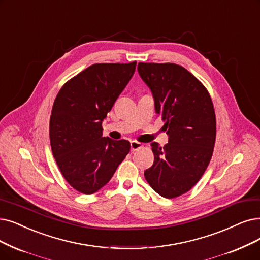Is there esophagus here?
I'll use <instances>...</instances> for the list:
<instances>
[{
	"label": "esophagus",
	"instance_id": "34e87169",
	"mask_svg": "<svg viewBox=\"0 0 260 260\" xmlns=\"http://www.w3.org/2000/svg\"><path fill=\"white\" fill-rule=\"evenodd\" d=\"M130 146H131V150L132 151H136V150H139L140 148L143 147V144L139 143L138 141H132L130 143Z\"/></svg>",
	"mask_w": 260,
	"mask_h": 260
}]
</instances>
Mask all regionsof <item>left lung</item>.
<instances>
[{"mask_svg":"<svg viewBox=\"0 0 260 260\" xmlns=\"http://www.w3.org/2000/svg\"><path fill=\"white\" fill-rule=\"evenodd\" d=\"M150 88L155 113L164 121L169 143H151L154 161L144 176L165 199H175L199 182L215 143L216 121L208 90L190 71L172 63H139Z\"/></svg>","mask_w":260,"mask_h":260,"instance_id":"1","label":"left lung"}]
</instances>
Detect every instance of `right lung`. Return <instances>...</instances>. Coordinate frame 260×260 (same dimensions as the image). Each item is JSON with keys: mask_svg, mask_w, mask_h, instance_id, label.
<instances>
[{"mask_svg": "<svg viewBox=\"0 0 260 260\" xmlns=\"http://www.w3.org/2000/svg\"><path fill=\"white\" fill-rule=\"evenodd\" d=\"M137 61L94 64L66 82L50 117V143L67 182L83 194L106 185L130 151L126 140L102 138V120L128 84Z\"/></svg>", "mask_w": 260, "mask_h": 260, "instance_id": "add662e5", "label": "right lung"}]
</instances>
